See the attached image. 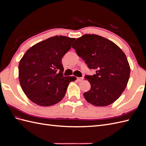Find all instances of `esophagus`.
<instances>
[{
	"mask_svg": "<svg viewBox=\"0 0 146 146\" xmlns=\"http://www.w3.org/2000/svg\"><path fill=\"white\" fill-rule=\"evenodd\" d=\"M77 80L78 82H81V81H82L83 80V77H77Z\"/></svg>",
	"mask_w": 146,
	"mask_h": 146,
	"instance_id": "34e87169",
	"label": "esophagus"
}]
</instances>
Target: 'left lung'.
<instances>
[{
    "instance_id": "1",
    "label": "left lung",
    "mask_w": 146,
    "mask_h": 146,
    "mask_svg": "<svg viewBox=\"0 0 146 146\" xmlns=\"http://www.w3.org/2000/svg\"><path fill=\"white\" fill-rule=\"evenodd\" d=\"M72 47L88 68L96 70V74L85 77L91 88L83 93L84 98L96 107L113 104L125 90L130 77L124 52L111 41L94 34L77 38Z\"/></svg>"
}]
</instances>
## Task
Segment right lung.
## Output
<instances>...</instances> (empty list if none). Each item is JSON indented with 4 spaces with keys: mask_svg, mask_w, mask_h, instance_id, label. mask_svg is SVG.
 I'll return each instance as SVG.
<instances>
[{
    "mask_svg": "<svg viewBox=\"0 0 146 146\" xmlns=\"http://www.w3.org/2000/svg\"><path fill=\"white\" fill-rule=\"evenodd\" d=\"M75 38L55 36L39 42L25 53L19 64V80L27 98L38 105L48 107L63 99L76 77L63 75L61 60Z\"/></svg>",
    "mask_w": 146,
    "mask_h": 146,
    "instance_id": "right-lung-1",
    "label": "right lung"
}]
</instances>
